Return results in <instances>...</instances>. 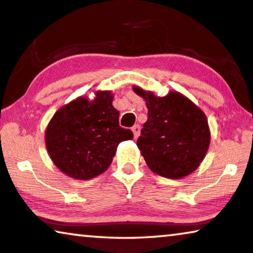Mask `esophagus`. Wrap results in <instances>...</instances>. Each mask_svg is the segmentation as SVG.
Wrapping results in <instances>:
<instances>
[{
  "label": "esophagus",
  "instance_id": "34e87169",
  "mask_svg": "<svg viewBox=\"0 0 253 253\" xmlns=\"http://www.w3.org/2000/svg\"><path fill=\"white\" fill-rule=\"evenodd\" d=\"M131 130H133V134H134V137L137 138L138 135H140V131H141V127L140 125H135L131 128Z\"/></svg>",
  "mask_w": 253,
  "mask_h": 253
}]
</instances>
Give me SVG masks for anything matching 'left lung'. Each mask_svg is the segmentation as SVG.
I'll return each instance as SVG.
<instances>
[{"label":"left lung","mask_w":253,"mask_h":253,"mask_svg":"<svg viewBox=\"0 0 253 253\" xmlns=\"http://www.w3.org/2000/svg\"><path fill=\"white\" fill-rule=\"evenodd\" d=\"M133 90L148 108L137 147L149 169L169 179L189 175L201 165L210 147L211 133L205 113L177 91L159 97L137 86Z\"/></svg>","instance_id":"1"}]
</instances>
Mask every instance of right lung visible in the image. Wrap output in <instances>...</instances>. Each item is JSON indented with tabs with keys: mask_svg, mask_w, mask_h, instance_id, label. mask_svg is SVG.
<instances>
[{
	"mask_svg": "<svg viewBox=\"0 0 253 253\" xmlns=\"http://www.w3.org/2000/svg\"><path fill=\"white\" fill-rule=\"evenodd\" d=\"M110 90L95 98L80 96L62 108L49 122L44 140L52 163L67 176L89 180L111 165L120 142L131 140L130 129L119 126V111Z\"/></svg>",
	"mask_w": 253,
	"mask_h": 253,
	"instance_id": "obj_1",
	"label": "right lung"
}]
</instances>
